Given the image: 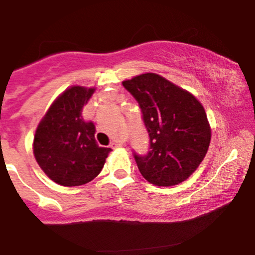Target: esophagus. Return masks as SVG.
Wrapping results in <instances>:
<instances>
[{"instance_id": "1", "label": "esophagus", "mask_w": 255, "mask_h": 255, "mask_svg": "<svg viewBox=\"0 0 255 255\" xmlns=\"http://www.w3.org/2000/svg\"><path fill=\"white\" fill-rule=\"evenodd\" d=\"M125 142L124 141H113L110 144V147L111 148H116V147H120V146H124Z\"/></svg>"}]
</instances>
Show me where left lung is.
Segmentation results:
<instances>
[{
  "mask_svg": "<svg viewBox=\"0 0 255 255\" xmlns=\"http://www.w3.org/2000/svg\"><path fill=\"white\" fill-rule=\"evenodd\" d=\"M122 85L139 103L150 136L145 156L133 152L139 171L154 186L183 182L203 162L211 141L204 107L188 91L154 73Z\"/></svg>",
  "mask_w": 255,
  "mask_h": 255,
  "instance_id": "obj_1",
  "label": "left lung"
}]
</instances>
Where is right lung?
<instances>
[{
    "label": "right lung",
    "mask_w": 255,
    "mask_h": 255,
    "mask_svg": "<svg viewBox=\"0 0 255 255\" xmlns=\"http://www.w3.org/2000/svg\"><path fill=\"white\" fill-rule=\"evenodd\" d=\"M95 89L72 86L58 97L38 125L33 153L42 170L61 186H81L103 169L111 151L95 139L96 128L81 116Z\"/></svg>",
    "instance_id": "obj_1"
}]
</instances>
